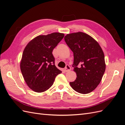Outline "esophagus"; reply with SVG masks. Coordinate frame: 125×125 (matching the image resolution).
Masks as SVG:
<instances>
[{
    "label": "esophagus",
    "instance_id": "34e87169",
    "mask_svg": "<svg viewBox=\"0 0 125 125\" xmlns=\"http://www.w3.org/2000/svg\"><path fill=\"white\" fill-rule=\"evenodd\" d=\"M71 70V68L69 65H67L65 67V68L64 69V71L65 72H69Z\"/></svg>",
    "mask_w": 125,
    "mask_h": 125
}]
</instances>
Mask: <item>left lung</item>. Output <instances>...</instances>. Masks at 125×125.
<instances>
[{
  "mask_svg": "<svg viewBox=\"0 0 125 125\" xmlns=\"http://www.w3.org/2000/svg\"><path fill=\"white\" fill-rule=\"evenodd\" d=\"M64 39L73 52V67L77 74L70 86L81 94L91 92L100 84L105 71L103 50L95 39L83 32L68 34Z\"/></svg>",
  "mask_w": 125,
  "mask_h": 125,
  "instance_id": "obj_1",
  "label": "left lung"
}]
</instances>
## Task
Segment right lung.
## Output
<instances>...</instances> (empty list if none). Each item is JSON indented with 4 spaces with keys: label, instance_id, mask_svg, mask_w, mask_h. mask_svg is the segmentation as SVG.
I'll return each mask as SVG.
<instances>
[{
    "label": "right lung",
    "instance_id": "right-lung-1",
    "mask_svg": "<svg viewBox=\"0 0 125 125\" xmlns=\"http://www.w3.org/2000/svg\"><path fill=\"white\" fill-rule=\"evenodd\" d=\"M64 35L58 32L40 35L25 46L20 61V69L26 84L33 91H46L52 86L57 75L62 73L55 65L52 52Z\"/></svg>",
    "mask_w": 125,
    "mask_h": 125
}]
</instances>
